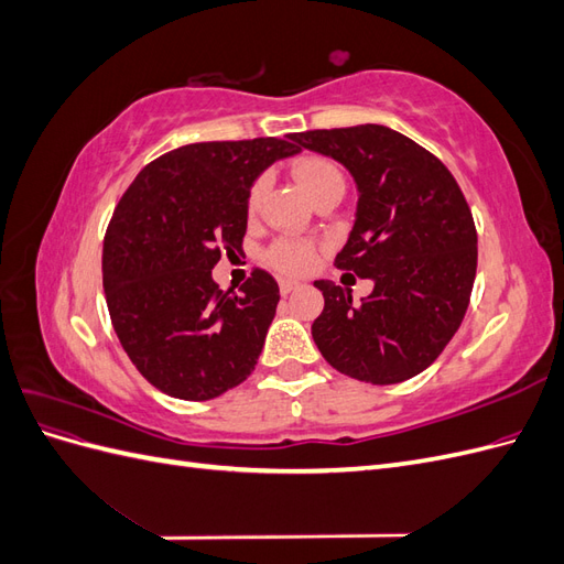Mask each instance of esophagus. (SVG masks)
<instances>
[{"mask_svg": "<svg viewBox=\"0 0 564 564\" xmlns=\"http://www.w3.org/2000/svg\"><path fill=\"white\" fill-rule=\"evenodd\" d=\"M296 289H301V282H296V280H280V294L282 296L296 292Z\"/></svg>", "mask_w": 564, "mask_h": 564, "instance_id": "1", "label": "esophagus"}]
</instances>
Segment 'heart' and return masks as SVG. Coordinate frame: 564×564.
<instances>
[{
	"label": "heart",
	"instance_id": "1",
	"mask_svg": "<svg viewBox=\"0 0 564 564\" xmlns=\"http://www.w3.org/2000/svg\"><path fill=\"white\" fill-rule=\"evenodd\" d=\"M294 181L299 183V187L308 199H313L322 191H327V187H332V185H344V176H340L336 164H332L324 158L299 160L294 164ZM263 193H265V178H259L249 191V209L251 212L259 207ZM268 261L284 272H296L299 275V272H308L315 265L317 249H315V245L305 242V240H280L270 247Z\"/></svg>",
	"mask_w": 564,
	"mask_h": 564
}]
</instances>
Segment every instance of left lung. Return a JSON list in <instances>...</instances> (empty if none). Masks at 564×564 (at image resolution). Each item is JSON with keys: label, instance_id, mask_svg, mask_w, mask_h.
<instances>
[{"label": "left lung", "instance_id": "8db88e82", "mask_svg": "<svg viewBox=\"0 0 564 564\" xmlns=\"http://www.w3.org/2000/svg\"><path fill=\"white\" fill-rule=\"evenodd\" d=\"M292 141L348 169L357 209L334 265L373 282L355 303L350 289L315 280L324 296L315 346L357 381L416 377L445 350L470 301L477 232L464 193L429 150L381 124L303 131Z\"/></svg>", "mask_w": 564, "mask_h": 564}]
</instances>
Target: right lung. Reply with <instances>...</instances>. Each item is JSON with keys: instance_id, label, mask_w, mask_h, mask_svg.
<instances>
[{"instance_id": "obj_1", "label": "right lung", "mask_w": 564, "mask_h": 564, "mask_svg": "<svg viewBox=\"0 0 564 564\" xmlns=\"http://www.w3.org/2000/svg\"><path fill=\"white\" fill-rule=\"evenodd\" d=\"M289 141L176 148L150 162L117 204L104 240L110 319L129 360L166 395L218 398L259 362L278 282L253 270L242 294L220 292L212 270L220 253L242 249L256 178L301 152Z\"/></svg>"}]
</instances>
